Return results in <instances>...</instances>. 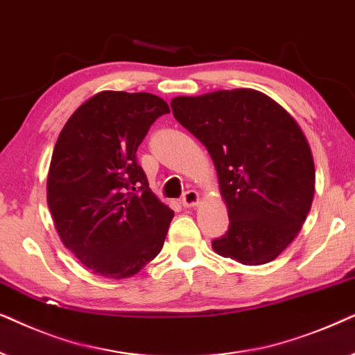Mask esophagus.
Listing matches in <instances>:
<instances>
[{
  "mask_svg": "<svg viewBox=\"0 0 355 355\" xmlns=\"http://www.w3.org/2000/svg\"><path fill=\"white\" fill-rule=\"evenodd\" d=\"M198 201H200V195H198V191L195 190H188L185 191V195L182 196V205L185 207L196 206Z\"/></svg>",
  "mask_w": 355,
  "mask_h": 355,
  "instance_id": "esophagus-1",
  "label": "esophagus"
}]
</instances>
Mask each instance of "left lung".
I'll return each mask as SVG.
<instances>
[{"instance_id": "8db88e82", "label": "left lung", "mask_w": 355, "mask_h": 355, "mask_svg": "<svg viewBox=\"0 0 355 355\" xmlns=\"http://www.w3.org/2000/svg\"><path fill=\"white\" fill-rule=\"evenodd\" d=\"M173 116L206 146L229 209L217 254L257 266L295 239L315 191L310 146L297 121L253 89L217 91L170 102Z\"/></svg>"}]
</instances>
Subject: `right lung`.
<instances>
[{"instance_id": "obj_1", "label": "right lung", "mask_w": 355, "mask_h": 355, "mask_svg": "<svg viewBox=\"0 0 355 355\" xmlns=\"http://www.w3.org/2000/svg\"><path fill=\"white\" fill-rule=\"evenodd\" d=\"M168 112L148 92H98L55 144L46 183L55 227L84 266L108 279L133 276L162 250L173 211L150 191L136 150Z\"/></svg>"}]
</instances>
